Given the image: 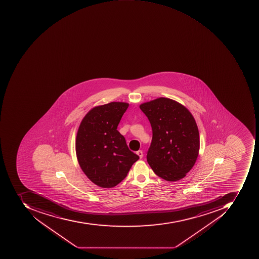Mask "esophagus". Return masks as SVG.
Returning a JSON list of instances; mask_svg holds the SVG:
<instances>
[{"instance_id": "34e87169", "label": "esophagus", "mask_w": 259, "mask_h": 259, "mask_svg": "<svg viewBox=\"0 0 259 259\" xmlns=\"http://www.w3.org/2000/svg\"><path fill=\"white\" fill-rule=\"evenodd\" d=\"M136 154H137L140 159H142V158L143 157V152H142V150L137 151V152H136Z\"/></svg>"}]
</instances>
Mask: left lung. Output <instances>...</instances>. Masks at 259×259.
<instances>
[{
  "instance_id": "8db88e82",
  "label": "left lung",
  "mask_w": 259,
  "mask_h": 259,
  "mask_svg": "<svg viewBox=\"0 0 259 259\" xmlns=\"http://www.w3.org/2000/svg\"><path fill=\"white\" fill-rule=\"evenodd\" d=\"M152 129L147 162L165 181H180L192 169L199 153V132L187 107L178 101L159 97L139 106Z\"/></svg>"
}]
</instances>
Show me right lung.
Wrapping results in <instances>:
<instances>
[{
	"mask_svg": "<svg viewBox=\"0 0 259 259\" xmlns=\"http://www.w3.org/2000/svg\"><path fill=\"white\" fill-rule=\"evenodd\" d=\"M128 106L125 102H111L94 107L78 127L75 139L78 164L87 178L100 188L117 186L139 159L117 130Z\"/></svg>",
	"mask_w": 259,
	"mask_h": 259,
	"instance_id": "right-lung-1",
	"label": "right lung"
}]
</instances>
